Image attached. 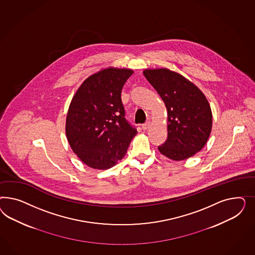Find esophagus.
Masks as SVG:
<instances>
[{"label":"esophagus","mask_w":255,"mask_h":255,"mask_svg":"<svg viewBox=\"0 0 255 255\" xmlns=\"http://www.w3.org/2000/svg\"><path fill=\"white\" fill-rule=\"evenodd\" d=\"M149 126H150V123L147 122L146 124H142V129H143V130H147V129H148Z\"/></svg>","instance_id":"obj_1"}]
</instances>
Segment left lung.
Segmentation results:
<instances>
[{"mask_svg": "<svg viewBox=\"0 0 255 255\" xmlns=\"http://www.w3.org/2000/svg\"><path fill=\"white\" fill-rule=\"evenodd\" d=\"M168 112L167 139L158 148L175 161L190 158L206 145L212 127L209 102L185 77L168 69L145 70Z\"/></svg>", "mask_w": 255, "mask_h": 255, "instance_id": "8db88e82", "label": "left lung"}]
</instances>
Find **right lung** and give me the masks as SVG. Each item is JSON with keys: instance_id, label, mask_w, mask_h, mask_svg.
Returning a JSON list of instances; mask_svg holds the SVG:
<instances>
[{"instance_id": "right-lung-1", "label": "right lung", "mask_w": 255, "mask_h": 255, "mask_svg": "<svg viewBox=\"0 0 255 255\" xmlns=\"http://www.w3.org/2000/svg\"><path fill=\"white\" fill-rule=\"evenodd\" d=\"M130 69L108 68L88 77L70 104L65 131L77 157L94 169L122 160L136 129L125 119L122 90Z\"/></svg>"}]
</instances>
